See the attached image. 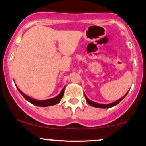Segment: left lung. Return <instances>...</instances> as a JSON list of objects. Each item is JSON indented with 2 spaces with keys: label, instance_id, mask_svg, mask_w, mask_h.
<instances>
[{
  "label": "left lung",
  "instance_id": "obj_1",
  "mask_svg": "<svg viewBox=\"0 0 146 146\" xmlns=\"http://www.w3.org/2000/svg\"><path fill=\"white\" fill-rule=\"evenodd\" d=\"M129 90L128 92H127L126 93H125V95H123L122 98H121L120 99H119L118 100H117V101L113 102V103H110V104H99V103H97V102H95L93 101H91V100H90L89 99L86 97V95H85L84 93V96H85V98H86V100L88 102V104L90 106H92L93 107H96V108H111V107H113L115 106H116L117 104H118L122 100H123V98H125V96H126L127 94L128 93Z\"/></svg>",
  "mask_w": 146,
  "mask_h": 146
}]
</instances>
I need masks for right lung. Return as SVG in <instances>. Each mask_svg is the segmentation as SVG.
Segmentation results:
<instances>
[{
	"instance_id": "obj_1",
	"label": "right lung",
	"mask_w": 146,
	"mask_h": 146,
	"mask_svg": "<svg viewBox=\"0 0 146 146\" xmlns=\"http://www.w3.org/2000/svg\"><path fill=\"white\" fill-rule=\"evenodd\" d=\"M17 88H18V91H19L20 93H21V94L23 95V97H24L27 101L30 102V103L32 104H33V105L37 106L46 107V106H50L57 104H58L60 101H61V99L63 97L64 92L65 86L62 89L61 92L59 93V95H57L56 97H55V98H51V99H48V100H36V99H33L32 98H31V97L27 95L26 94H25V93H23L22 90H20L18 87H17Z\"/></svg>"
}]
</instances>
